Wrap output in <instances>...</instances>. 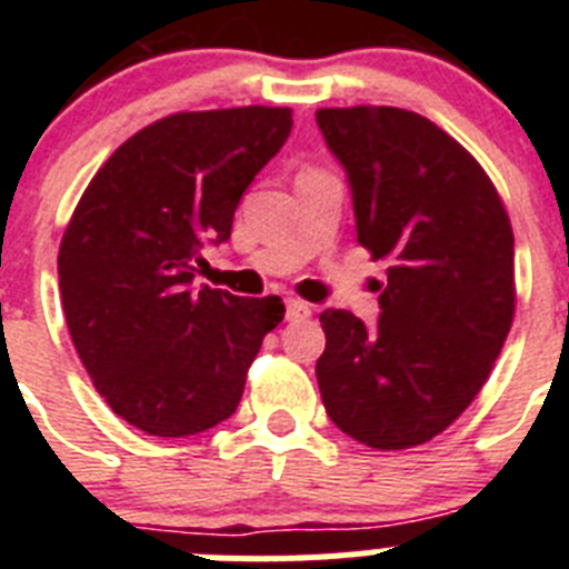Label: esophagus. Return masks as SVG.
Masks as SVG:
<instances>
[{"mask_svg":"<svg viewBox=\"0 0 569 569\" xmlns=\"http://www.w3.org/2000/svg\"><path fill=\"white\" fill-rule=\"evenodd\" d=\"M310 313H313V308H310L308 301H301V299H288V321H301V319H308Z\"/></svg>","mask_w":569,"mask_h":569,"instance_id":"esophagus-1","label":"esophagus"}]
</instances>
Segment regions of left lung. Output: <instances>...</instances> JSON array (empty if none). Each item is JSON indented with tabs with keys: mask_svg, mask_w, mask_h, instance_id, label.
I'll return each instance as SVG.
<instances>
[{
	"mask_svg": "<svg viewBox=\"0 0 569 569\" xmlns=\"http://www.w3.org/2000/svg\"><path fill=\"white\" fill-rule=\"evenodd\" d=\"M325 142L353 190L356 239L387 261L381 316L325 310L316 361L325 410L376 450L425 445L465 413L516 313L512 228L476 159L401 108H321Z\"/></svg>",
	"mask_w": 569,
	"mask_h": 569,
	"instance_id": "8db88e82",
	"label": "left lung"
}]
</instances>
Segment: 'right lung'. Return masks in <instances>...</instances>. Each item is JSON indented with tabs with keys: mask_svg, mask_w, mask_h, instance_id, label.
Returning a JSON list of instances; mask_svg holds the SVG:
<instances>
[{
	"mask_svg": "<svg viewBox=\"0 0 569 569\" xmlns=\"http://www.w3.org/2000/svg\"><path fill=\"white\" fill-rule=\"evenodd\" d=\"M290 108L170 113L97 170L59 244L70 339L116 416L182 439L230 419L261 339L284 319L279 296L199 288L204 244L288 142Z\"/></svg>",
	"mask_w": 569,
	"mask_h": 569,
	"instance_id": "1",
	"label": "right lung"
}]
</instances>
